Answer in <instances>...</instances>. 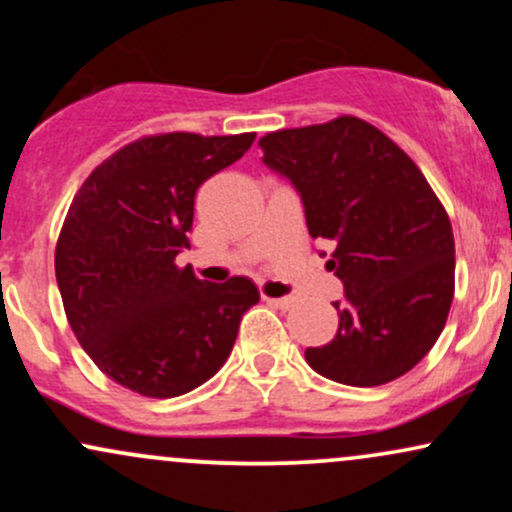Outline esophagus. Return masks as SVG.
<instances>
[{"mask_svg": "<svg viewBox=\"0 0 512 512\" xmlns=\"http://www.w3.org/2000/svg\"><path fill=\"white\" fill-rule=\"evenodd\" d=\"M264 301H267L269 305H274V308H279V310H289V308H293V303H296V298L284 296V298H264Z\"/></svg>", "mask_w": 512, "mask_h": 512, "instance_id": "obj_1", "label": "esophagus"}]
</instances>
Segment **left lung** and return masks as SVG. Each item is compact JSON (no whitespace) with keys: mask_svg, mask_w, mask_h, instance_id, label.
I'll list each match as a JSON object with an SVG mask.
<instances>
[{"mask_svg":"<svg viewBox=\"0 0 512 512\" xmlns=\"http://www.w3.org/2000/svg\"><path fill=\"white\" fill-rule=\"evenodd\" d=\"M264 166L301 195L313 238L334 245L339 330L305 349L315 373L375 387L409 373L443 332L455 293V238L424 173L378 127L342 115L260 139Z\"/></svg>","mask_w":512,"mask_h":512,"instance_id":"8db88e82","label":"left lung"}]
</instances>
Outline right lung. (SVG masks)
Here are the masks:
<instances>
[{
	"label": "right lung",
	"mask_w": 512,
	"mask_h": 512,
	"mask_svg": "<svg viewBox=\"0 0 512 512\" xmlns=\"http://www.w3.org/2000/svg\"><path fill=\"white\" fill-rule=\"evenodd\" d=\"M252 142V132L144 137L76 192L57 240V286L79 344L117 385L178 397L226 363L260 291L245 276L209 284L175 257L190 248L199 185Z\"/></svg>",
	"instance_id": "add662e5"
}]
</instances>
